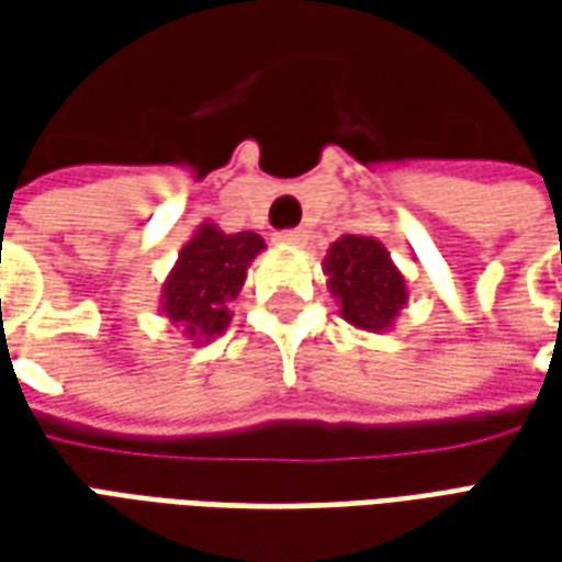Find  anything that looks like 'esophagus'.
<instances>
[{
  "label": "esophagus",
  "instance_id": "esophagus-1",
  "mask_svg": "<svg viewBox=\"0 0 562 562\" xmlns=\"http://www.w3.org/2000/svg\"><path fill=\"white\" fill-rule=\"evenodd\" d=\"M277 244L304 246L306 244V232H304V228H289V232H280V234H277Z\"/></svg>",
  "mask_w": 562,
  "mask_h": 562
}]
</instances>
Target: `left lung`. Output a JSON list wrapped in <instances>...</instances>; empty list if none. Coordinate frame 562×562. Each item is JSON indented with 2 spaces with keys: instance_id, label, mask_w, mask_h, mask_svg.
Masks as SVG:
<instances>
[{
  "instance_id": "8db88e82",
  "label": "left lung",
  "mask_w": 562,
  "mask_h": 562,
  "mask_svg": "<svg viewBox=\"0 0 562 562\" xmlns=\"http://www.w3.org/2000/svg\"><path fill=\"white\" fill-rule=\"evenodd\" d=\"M328 277L330 297L340 316L355 328L382 334L394 328L403 306L409 304V289L391 252L367 234H342L328 246L322 261Z\"/></svg>"
}]
</instances>
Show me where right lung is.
Here are the masks:
<instances>
[{"instance_id":"obj_1","label":"right lung","mask_w":562,"mask_h":562,"mask_svg":"<svg viewBox=\"0 0 562 562\" xmlns=\"http://www.w3.org/2000/svg\"><path fill=\"white\" fill-rule=\"evenodd\" d=\"M258 252H265V237L256 232L225 234L216 222H201L161 282V316L192 346L216 340L232 322L228 304L244 289Z\"/></svg>"}]
</instances>
